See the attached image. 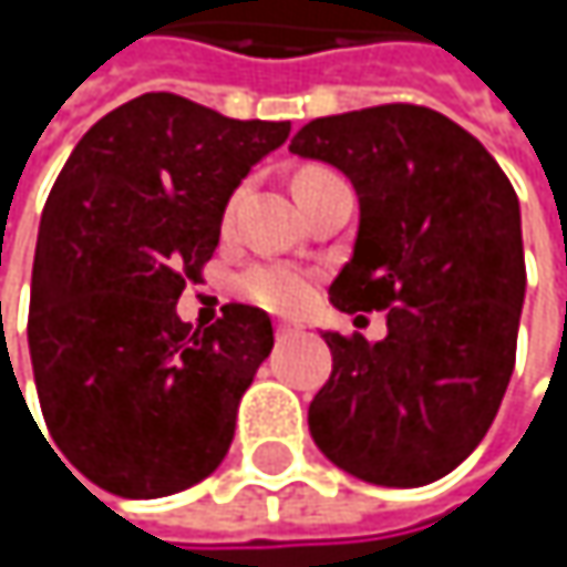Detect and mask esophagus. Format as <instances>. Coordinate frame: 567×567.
<instances>
[{"mask_svg": "<svg viewBox=\"0 0 567 567\" xmlns=\"http://www.w3.org/2000/svg\"><path fill=\"white\" fill-rule=\"evenodd\" d=\"M298 331H301V328H298V324H276V338H279V341H288V338H295V334H298Z\"/></svg>", "mask_w": 567, "mask_h": 567, "instance_id": "34e87169", "label": "esophagus"}]
</instances>
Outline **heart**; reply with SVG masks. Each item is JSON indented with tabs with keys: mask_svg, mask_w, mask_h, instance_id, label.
Segmentation results:
<instances>
[{
	"mask_svg": "<svg viewBox=\"0 0 567 567\" xmlns=\"http://www.w3.org/2000/svg\"><path fill=\"white\" fill-rule=\"evenodd\" d=\"M233 216V203L226 206V223ZM239 291L262 305V308H272V311H295L308 301L311 295V279L295 269V266H282V262H259V266H249L243 276H239Z\"/></svg>",
	"mask_w": 567,
	"mask_h": 567,
	"instance_id": "heart-1",
	"label": "heart"
}]
</instances>
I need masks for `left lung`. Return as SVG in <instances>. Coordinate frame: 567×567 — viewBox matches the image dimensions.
Segmentation results:
<instances>
[{"mask_svg": "<svg viewBox=\"0 0 567 567\" xmlns=\"http://www.w3.org/2000/svg\"><path fill=\"white\" fill-rule=\"evenodd\" d=\"M288 151L358 189L334 308L388 311L374 344L324 331L331 378L308 430L364 483L426 486L480 446L509 388L525 298L518 196L470 131L420 104L308 121Z\"/></svg>", "mask_w": 567, "mask_h": 567, "instance_id": "1", "label": "left lung"}]
</instances>
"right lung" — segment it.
<instances>
[{
    "label": "right lung",
    "mask_w": 567,
    "mask_h": 567,
    "mask_svg": "<svg viewBox=\"0 0 567 567\" xmlns=\"http://www.w3.org/2000/svg\"><path fill=\"white\" fill-rule=\"evenodd\" d=\"M288 131L154 91L104 114L58 173L29 351L49 433L94 486L161 499L223 463L239 400L276 344L272 321L226 305L189 331L176 301L203 279L233 189Z\"/></svg>",
    "instance_id": "right-lung-1"
}]
</instances>
